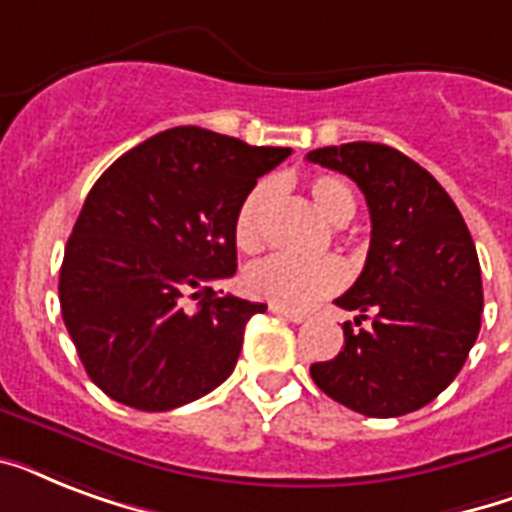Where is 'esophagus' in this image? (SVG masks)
<instances>
[{
    "label": "esophagus",
    "instance_id": "esophagus-1",
    "mask_svg": "<svg viewBox=\"0 0 512 512\" xmlns=\"http://www.w3.org/2000/svg\"><path fill=\"white\" fill-rule=\"evenodd\" d=\"M271 311L276 313V316H281V319L292 321V324H300V321L308 319V313L295 311V308H279V305H271Z\"/></svg>",
    "mask_w": 512,
    "mask_h": 512
}]
</instances>
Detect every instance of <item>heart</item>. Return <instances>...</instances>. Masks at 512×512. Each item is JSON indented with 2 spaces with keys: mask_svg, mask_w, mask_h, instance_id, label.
Segmentation results:
<instances>
[{
  "mask_svg": "<svg viewBox=\"0 0 512 512\" xmlns=\"http://www.w3.org/2000/svg\"><path fill=\"white\" fill-rule=\"evenodd\" d=\"M276 183L260 180L241 199L236 217H233V241L241 252H257L265 241V220L276 201ZM308 196L324 220L332 225H345L356 215V196L350 185L335 175H316L308 180ZM348 279L345 265L337 257L321 260H295L287 255L265 257L260 263L249 265L244 273V287L252 297L279 308H305L321 297L335 295Z\"/></svg>",
  "mask_w": 512,
  "mask_h": 512,
  "instance_id": "heart-1",
  "label": "heart"
}]
</instances>
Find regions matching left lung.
<instances>
[{
    "label": "left lung",
    "mask_w": 512,
    "mask_h": 512,
    "mask_svg": "<svg viewBox=\"0 0 512 512\" xmlns=\"http://www.w3.org/2000/svg\"><path fill=\"white\" fill-rule=\"evenodd\" d=\"M308 162L348 175L366 196L372 241L356 284L337 297L353 324L313 382L366 417L422 409L465 364L481 329L476 244L436 177L382 143L316 148Z\"/></svg>",
    "instance_id": "8db88e82"
}]
</instances>
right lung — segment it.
I'll use <instances>...</instances> for the list:
<instances>
[{"mask_svg": "<svg viewBox=\"0 0 512 512\" xmlns=\"http://www.w3.org/2000/svg\"><path fill=\"white\" fill-rule=\"evenodd\" d=\"M292 154L201 127L119 156L84 199L60 265V311L90 380L140 412L207 396L236 366L268 305L217 295L236 273L241 199ZM188 296L199 299L193 312Z\"/></svg>", "mask_w": 512, "mask_h": 512, "instance_id": "1", "label": "right lung"}]
</instances>
